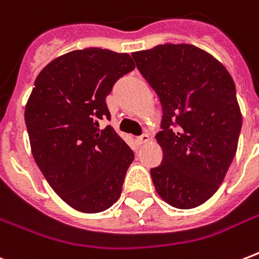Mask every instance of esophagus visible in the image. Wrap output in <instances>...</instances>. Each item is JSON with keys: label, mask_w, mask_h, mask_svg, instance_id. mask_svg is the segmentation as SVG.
Listing matches in <instances>:
<instances>
[{"label": "esophagus", "mask_w": 259, "mask_h": 259, "mask_svg": "<svg viewBox=\"0 0 259 259\" xmlns=\"http://www.w3.org/2000/svg\"><path fill=\"white\" fill-rule=\"evenodd\" d=\"M148 141H149V136H148V134H142V136L136 138V142H137L138 145H144V144H146Z\"/></svg>", "instance_id": "34e87169"}]
</instances>
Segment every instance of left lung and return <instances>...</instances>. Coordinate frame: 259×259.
Instances as JSON below:
<instances>
[{"mask_svg": "<svg viewBox=\"0 0 259 259\" xmlns=\"http://www.w3.org/2000/svg\"><path fill=\"white\" fill-rule=\"evenodd\" d=\"M162 106L156 134L164 156L150 169L158 196L180 209L199 207L225 180L237 153L242 114L226 67L191 44L132 54Z\"/></svg>", "mask_w": 259, "mask_h": 259, "instance_id": "left-lung-1", "label": "left lung"}]
</instances>
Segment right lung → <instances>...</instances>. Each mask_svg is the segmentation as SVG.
<instances>
[{
  "label": "right lung",
  "instance_id": "right-lung-1",
  "mask_svg": "<svg viewBox=\"0 0 259 259\" xmlns=\"http://www.w3.org/2000/svg\"><path fill=\"white\" fill-rule=\"evenodd\" d=\"M133 59L102 48L62 55L34 80L25 106L30 149L63 201L84 213L102 212L119 199L134 153L110 125L106 97L134 70Z\"/></svg>",
  "mask_w": 259,
  "mask_h": 259
}]
</instances>
